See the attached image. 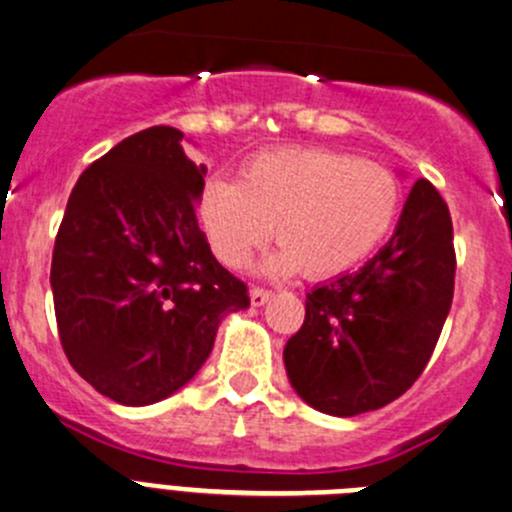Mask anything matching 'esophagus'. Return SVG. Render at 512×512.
<instances>
[{
    "mask_svg": "<svg viewBox=\"0 0 512 512\" xmlns=\"http://www.w3.org/2000/svg\"><path fill=\"white\" fill-rule=\"evenodd\" d=\"M272 297V290H265V287H252L250 290V302L255 307H262Z\"/></svg>",
    "mask_w": 512,
    "mask_h": 512,
    "instance_id": "1",
    "label": "esophagus"
}]
</instances>
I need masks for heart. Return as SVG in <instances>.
Listing matches in <instances>:
<instances>
[{"instance_id":"obj_1","label":"heart","mask_w":512,"mask_h":512,"mask_svg":"<svg viewBox=\"0 0 512 512\" xmlns=\"http://www.w3.org/2000/svg\"><path fill=\"white\" fill-rule=\"evenodd\" d=\"M400 205L403 187L382 165L327 147H287L247 162L237 182L210 180L197 207L227 267H245L275 225L282 247L267 270L332 277L382 245Z\"/></svg>"}]
</instances>
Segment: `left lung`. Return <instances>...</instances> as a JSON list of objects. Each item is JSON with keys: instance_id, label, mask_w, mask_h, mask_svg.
<instances>
[{"instance_id": "obj_1", "label": "left lung", "mask_w": 512, "mask_h": 512, "mask_svg": "<svg viewBox=\"0 0 512 512\" xmlns=\"http://www.w3.org/2000/svg\"><path fill=\"white\" fill-rule=\"evenodd\" d=\"M453 287L450 210L418 180L380 252L307 292L305 322L282 352L295 393L337 418L398 400L438 345Z\"/></svg>"}]
</instances>
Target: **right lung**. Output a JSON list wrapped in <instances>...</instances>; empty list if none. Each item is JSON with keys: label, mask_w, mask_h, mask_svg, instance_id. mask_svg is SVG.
<instances>
[{"label": "right lung", "mask_w": 512, "mask_h": 512, "mask_svg": "<svg viewBox=\"0 0 512 512\" xmlns=\"http://www.w3.org/2000/svg\"><path fill=\"white\" fill-rule=\"evenodd\" d=\"M182 132L150 127L82 172L52 252V295L69 365L122 405L170 398L197 375L247 285L197 225L205 165Z\"/></svg>", "instance_id": "obj_1"}]
</instances>
